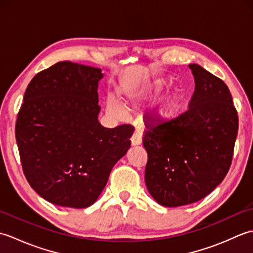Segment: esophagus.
<instances>
[{
  "label": "esophagus",
  "instance_id": "obj_1",
  "mask_svg": "<svg viewBox=\"0 0 253 253\" xmlns=\"http://www.w3.org/2000/svg\"><path fill=\"white\" fill-rule=\"evenodd\" d=\"M131 144L132 146H139V144H141L142 142V131L141 129H138L135 132H133V135L131 136Z\"/></svg>",
  "mask_w": 253,
  "mask_h": 253
}]
</instances>
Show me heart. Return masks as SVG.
Masks as SVG:
<instances>
[{
  "label": "heart",
  "instance_id": "obj_1",
  "mask_svg": "<svg viewBox=\"0 0 253 253\" xmlns=\"http://www.w3.org/2000/svg\"><path fill=\"white\" fill-rule=\"evenodd\" d=\"M158 84L152 85H146V87H141L133 92H129L126 94V104L128 105H139L143 103L144 101L149 100L151 96L158 93L159 91ZM181 96L178 91L171 93L166 98L162 104H161L157 109V117L159 120H169V118L174 117L176 113L178 112L179 105H180ZM106 111L112 117L121 118L125 114V107L118 101L114 95H109L106 99Z\"/></svg>",
  "mask_w": 253,
  "mask_h": 253
}]
</instances>
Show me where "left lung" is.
I'll return each mask as SVG.
<instances>
[{
	"label": "left lung",
	"instance_id": "1",
	"mask_svg": "<svg viewBox=\"0 0 253 253\" xmlns=\"http://www.w3.org/2000/svg\"><path fill=\"white\" fill-rule=\"evenodd\" d=\"M195 92L186 112L174 120L148 125L143 147L144 180L161 206L175 208L201 200L228 173L238 132V115L222 79L189 64Z\"/></svg>",
	"mask_w": 253,
	"mask_h": 253
}]
</instances>
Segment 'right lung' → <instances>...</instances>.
I'll return each instance as SVG.
<instances>
[{"label": "right lung", "mask_w": 253, "mask_h": 253, "mask_svg": "<svg viewBox=\"0 0 253 253\" xmlns=\"http://www.w3.org/2000/svg\"><path fill=\"white\" fill-rule=\"evenodd\" d=\"M102 77L100 68L58 62L26 89L15 127L21 166L32 189L56 206L93 204L130 148L131 125L98 121Z\"/></svg>", "instance_id": "1"}]
</instances>
